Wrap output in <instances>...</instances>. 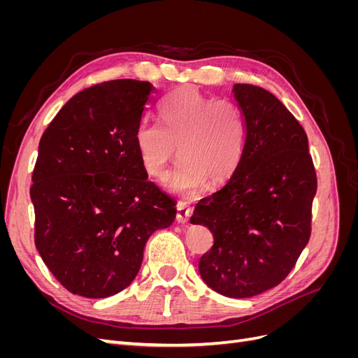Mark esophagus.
Wrapping results in <instances>:
<instances>
[{"label": "esophagus", "instance_id": "obj_1", "mask_svg": "<svg viewBox=\"0 0 358 358\" xmlns=\"http://www.w3.org/2000/svg\"><path fill=\"white\" fill-rule=\"evenodd\" d=\"M176 220L180 224H185L191 216V208L187 201H179L176 206Z\"/></svg>", "mask_w": 358, "mask_h": 358}]
</instances>
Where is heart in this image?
Masks as SVG:
<instances>
[{
    "label": "heart",
    "instance_id": "heart-1",
    "mask_svg": "<svg viewBox=\"0 0 358 358\" xmlns=\"http://www.w3.org/2000/svg\"><path fill=\"white\" fill-rule=\"evenodd\" d=\"M159 122H140L134 134L140 162L150 178H166L178 148L183 161L170 187L180 194L196 192L206 180L220 185L239 169L248 129L236 101L183 86L161 103Z\"/></svg>",
    "mask_w": 358,
    "mask_h": 358
}]
</instances>
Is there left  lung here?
<instances>
[{
	"label": "left lung",
	"instance_id": "left-lung-1",
	"mask_svg": "<svg viewBox=\"0 0 358 358\" xmlns=\"http://www.w3.org/2000/svg\"><path fill=\"white\" fill-rule=\"evenodd\" d=\"M233 92L248 129L241 166L199 201L191 222L213 234L199 263L204 282L245 299L276 287L296 266L310 237L318 183L308 136L287 107L259 86L236 83Z\"/></svg>",
	"mask_w": 358,
	"mask_h": 358
}]
</instances>
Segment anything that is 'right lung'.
Here are the masks:
<instances>
[{"instance_id": "1", "label": "right lung", "mask_w": 358, "mask_h": 358, "mask_svg": "<svg viewBox=\"0 0 358 358\" xmlns=\"http://www.w3.org/2000/svg\"><path fill=\"white\" fill-rule=\"evenodd\" d=\"M154 92L133 79L94 85L64 104L40 138L29 188L34 242L73 294L125 289L149 236L175 221V200L148 179L134 140Z\"/></svg>"}]
</instances>
